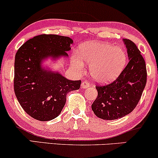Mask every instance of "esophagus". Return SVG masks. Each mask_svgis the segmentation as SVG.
I'll use <instances>...</instances> for the list:
<instances>
[{
    "instance_id": "obj_1",
    "label": "esophagus",
    "mask_w": 158,
    "mask_h": 158,
    "mask_svg": "<svg viewBox=\"0 0 158 158\" xmlns=\"http://www.w3.org/2000/svg\"><path fill=\"white\" fill-rule=\"evenodd\" d=\"M89 85H90V83L88 81H83L82 83H81V86L83 89L88 88V87H89Z\"/></svg>"
}]
</instances>
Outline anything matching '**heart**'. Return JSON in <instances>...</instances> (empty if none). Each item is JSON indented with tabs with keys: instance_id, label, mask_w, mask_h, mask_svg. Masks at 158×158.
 Listing matches in <instances>:
<instances>
[{
	"instance_id": "obj_1",
	"label": "heart",
	"mask_w": 158,
	"mask_h": 158,
	"mask_svg": "<svg viewBox=\"0 0 158 158\" xmlns=\"http://www.w3.org/2000/svg\"><path fill=\"white\" fill-rule=\"evenodd\" d=\"M79 55L83 61L91 64V76L100 83L116 78L123 69L127 59L126 52L122 48L100 42H88L81 44ZM81 60L77 55L72 58V64L79 72H83L84 67Z\"/></svg>"
}]
</instances>
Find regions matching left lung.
<instances>
[{"mask_svg":"<svg viewBox=\"0 0 158 158\" xmlns=\"http://www.w3.org/2000/svg\"><path fill=\"white\" fill-rule=\"evenodd\" d=\"M129 62L117 78L107 85H96L98 91L91 109L99 118L114 120L129 114L141 99L147 83L146 63L131 40L124 39Z\"/></svg>","mask_w":158,"mask_h":158,"instance_id":"1","label":"left lung"}]
</instances>
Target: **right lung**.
Wrapping results in <instances>:
<instances>
[{
	"instance_id": "obj_1",
	"label": "right lung",
	"mask_w": 158,
	"mask_h": 158,
	"mask_svg": "<svg viewBox=\"0 0 158 158\" xmlns=\"http://www.w3.org/2000/svg\"><path fill=\"white\" fill-rule=\"evenodd\" d=\"M73 42L68 36L41 34L25 42L15 61L14 89L23 110L39 121H50L61 114L69 91L77 90L81 81H69L58 73L41 67L44 58L67 56Z\"/></svg>"
}]
</instances>
